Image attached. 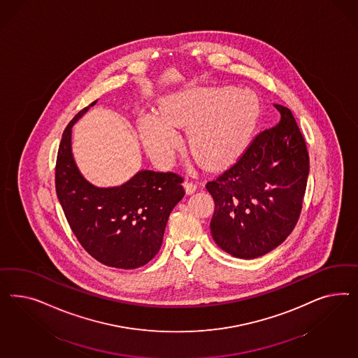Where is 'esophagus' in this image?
<instances>
[{"label": "esophagus", "instance_id": "obj_1", "mask_svg": "<svg viewBox=\"0 0 358 358\" xmlns=\"http://www.w3.org/2000/svg\"><path fill=\"white\" fill-rule=\"evenodd\" d=\"M185 190H186V193L187 194H193L195 190H196V185L193 182V181H189V180H186L184 182Z\"/></svg>", "mask_w": 358, "mask_h": 358}]
</instances>
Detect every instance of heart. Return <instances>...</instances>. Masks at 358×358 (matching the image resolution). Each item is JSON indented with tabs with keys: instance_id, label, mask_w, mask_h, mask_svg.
<instances>
[{
	"instance_id": "b5f03b06",
	"label": "heart",
	"mask_w": 358,
	"mask_h": 358,
	"mask_svg": "<svg viewBox=\"0 0 358 358\" xmlns=\"http://www.w3.org/2000/svg\"><path fill=\"white\" fill-rule=\"evenodd\" d=\"M162 118L143 114L141 141L153 160L166 163L178 148L172 127H187V143L195 160L207 168L231 163L250 141L259 113L257 98L248 90L208 87L165 99Z\"/></svg>"
}]
</instances>
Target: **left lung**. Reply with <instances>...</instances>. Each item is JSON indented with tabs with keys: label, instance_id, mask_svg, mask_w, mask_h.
I'll list each match as a JSON object with an SVG mask.
<instances>
[{
	"label": "left lung",
	"instance_id": "1",
	"mask_svg": "<svg viewBox=\"0 0 358 358\" xmlns=\"http://www.w3.org/2000/svg\"><path fill=\"white\" fill-rule=\"evenodd\" d=\"M261 131L227 171L208 181L215 202L210 223L217 245L238 259H256L292 234L302 211L310 159L290 108Z\"/></svg>",
	"mask_w": 358,
	"mask_h": 358
}]
</instances>
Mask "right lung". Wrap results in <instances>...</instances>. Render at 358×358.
Instances as JSON below:
<instances>
[{"label": "right lung", "instance_id": "right-lung-1", "mask_svg": "<svg viewBox=\"0 0 358 358\" xmlns=\"http://www.w3.org/2000/svg\"><path fill=\"white\" fill-rule=\"evenodd\" d=\"M65 127L55 166V187L69 227L87 253L103 265L135 269L156 256L174 206L184 198V178L172 172L141 171L115 187L87 182L72 156V127Z\"/></svg>", "mask_w": 358, "mask_h": 358}]
</instances>
